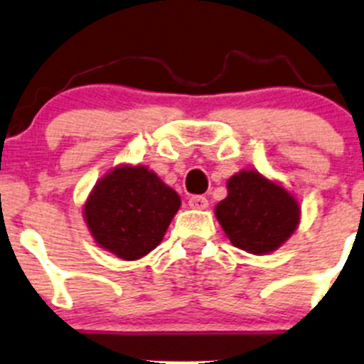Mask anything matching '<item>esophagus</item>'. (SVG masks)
I'll return each mask as SVG.
<instances>
[{
  "mask_svg": "<svg viewBox=\"0 0 364 364\" xmlns=\"http://www.w3.org/2000/svg\"><path fill=\"white\" fill-rule=\"evenodd\" d=\"M188 205L192 209H205L209 205V203H208V199L203 196H193L188 199Z\"/></svg>",
  "mask_w": 364,
  "mask_h": 364,
  "instance_id": "34e87169",
  "label": "esophagus"
}]
</instances>
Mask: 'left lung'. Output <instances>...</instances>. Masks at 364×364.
Returning <instances> with one entry per match:
<instances>
[{"instance_id": "left-lung-1", "label": "left lung", "mask_w": 364, "mask_h": 364, "mask_svg": "<svg viewBox=\"0 0 364 364\" xmlns=\"http://www.w3.org/2000/svg\"><path fill=\"white\" fill-rule=\"evenodd\" d=\"M215 216L234 247L267 255L291 240L301 222V204L277 179L243 168L227 179V197Z\"/></svg>"}]
</instances>
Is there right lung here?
<instances>
[{
    "instance_id": "obj_1",
    "label": "right lung",
    "mask_w": 364,
    "mask_h": 364,
    "mask_svg": "<svg viewBox=\"0 0 364 364\" xmlns=\"http://www.w3.org/2000/svg\"><path fill=\"white\" fill-rule=\"evenodd\" d=\"M181 199L146 165L119 164L102 176L82 205L95 243L117 259L139 260L164 240Z\"/></svg>"
}]
</instances>
